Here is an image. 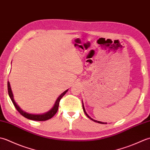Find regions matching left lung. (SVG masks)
<instances>
[{"label":"left lung","mask_w":150,"mask_h":150,"mask_svg":"<svg viewBox=\"0 0 150 150\" xmlns=\"http://www.w3.org/2000/svg\"><path fill=\"white\" fill-rule=\"evenodd\" d=\"M82 107H83V110H84V112L85 113V114L86 115V116L89 118V119H90L91 120H92L93 121H94V122H98V123H100V124H106V123H104V122H100V121H97V120H94V119H91V118L86 113V111H85V109H84V105H83V103H82Z\"/></svg>","instance_id":"obj_1"}]
</instances>
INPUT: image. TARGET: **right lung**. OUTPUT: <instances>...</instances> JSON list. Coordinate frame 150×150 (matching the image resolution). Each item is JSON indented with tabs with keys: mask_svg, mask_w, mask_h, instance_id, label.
Wrapping results in <instances>:
<instances>
[{
	"mask_svg": "<svg viewBox=\"0 0 150 150\" xmlns=\"http://www.w3.org/2000/svg\"><path fill=\"white\" fill-rule=\"evenodd\" d=\"M8 90L9 96V97H10L12 103L14 105V106L15 107V108L17 109V110L18 111V112L20 113L25 118H27V119H30V120H37V121L47 120L51 119V118L55 115L56 113L57 112V111H58V108H59V103H60V99H61L62 97L66 94V92L68 91V90H66L65 91H64L63 93L60 95V96L58 97V98L57 99V101L55 102V105H54V106L53 107L52 109L50 111H49L48 112H47L46 113L42 114V115H33V114L28 113L26 112H25V111H24L23 110H22L21 109V108L19 107L17 104H16V103L13 99V95L12 91H11V89L10 87V84H9V82H8Z\"/></svg>",
	"mask_w": 150,
	"mask_h": 150,
	"instance_id": "right-lung-1",
	"label": "right lung"
}]
</instances>
